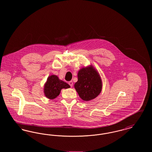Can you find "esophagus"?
<instances>
[{"label":"esophagus","mask_w":152,"mask_h":152,"mask_svg":"<svg viewBox=\"0 0 152 152\" xmlns=\"http://www.w3.org/2000/svg\"><path fill=\"white\" fill-rule=\"evenodd\" d=\"M68 84H69V85L71 86V87H73V84L72 81H69Z\"/></svg>","instance_id":"1"}]
</instances>
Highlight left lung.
<instances>
[{
    "mask_svg": "<svg viewBox=\"0 0 152 152\" xmlns=\"http://www.w3.org/2000/svg\"><path fill=\"white\" fill-rule=\"evenodd\" d=\"M77 78L74 87L83 100H93L101 93L102 87L101 77L94 66L81 68L77 73Z\"/></svg>",
    "mask_w": 152,
    "mask_h": 152,
    "instance_id": "obj_1",
    "label": "left lung"
}]
</instances>
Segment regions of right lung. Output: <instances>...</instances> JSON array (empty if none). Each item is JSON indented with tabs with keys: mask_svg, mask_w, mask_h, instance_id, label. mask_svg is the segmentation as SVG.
<instances>
[{
	"mask_svg": "<svg viewBox=\"0 0 152 152\" xmlns=\"http://www.w3.org/2000/svg\"><path fill=\"white\" fill-rule=\"evenodd\" d=\"M70 88V86L63 80L59 79L56 75L49 76L44 84V93L45 97L53 100L57 97L62 89Z\"/></svg>",
	"mask_w": 152,
	"mask_h": 152,
	"instance_id": "right-lung-1",
	"label": "right lung"
}]
</instances>
